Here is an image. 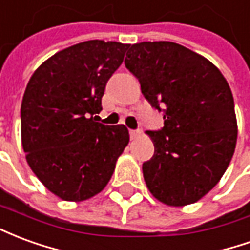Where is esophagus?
Listing matches in <instances>:
<instances>
[{
  "label": "esophagus",
  "mask_w": 250,
  "mask_h": 250,
  "mask_svg": "<svg viewBox=\"0 0 250 250\" xmlns=\"http://www.w3.org/2000/svg\"><path fill=\"white\" fill-rule=\"evenodd\" d=\"M141 132L139 131H135V130H130V136H131V139H134V138H136V136L139 135Z\"/></svg>",
  "instance_id": "1"
}]
</instances>
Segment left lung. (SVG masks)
Returning a JSON list of instances; mask_svg holds the SVG:
<instances>
[{
    "mask_svg": "<svg viewBox=\"0 0 250 250\" xmlns=\"http://www.w3.org/2000/svg\"><path fill=\"white\" fill-rule=\"evenodd\" d=\"M125 68L163 111V128L146 131L154 155L143 163L150 193L167 206L194 204L220 182L234 154L237 119L230 87L208 59L170 41L130 46Z\"/></svg>",
    "mask_w": 250,
    "mask_h": 250,
    "instance_id": "left-lung-1",
    "label": "left lung"
}]
</instances>
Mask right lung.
<instances>
[{
	"label": "right lung",
	"instance_id": "1",
	"mask_svg": "<svg viewBox=\"0 0 250 250\" xmlns=\"http://www.w3.org/2000/svg\"><path fill=\"white\" fill-rule=\"evenodd\" d=\"M130 44L89 40L68 46L30 77L21 103V143L26 162L59 198L82 202L103 190L125 151L123 125L95 122L104 88Z\"/></svg>",
	"mask_w": 250,
	"mask_h": 250
}]
</instances>
